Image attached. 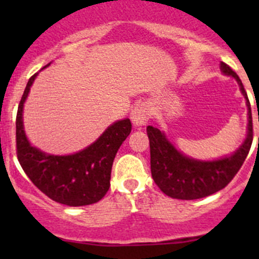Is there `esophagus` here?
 <instances>
[{
    "instance_id": "esophagus-1",
    "label": "esophagus",
    "mask_w": 259,
    "mask_h": 259,
    "mask_svg": "<svg viewBox=\"0 0 259 259\" xmlns=\"http://www.w3.org/2000/svg\"><path fill=\"white\" fill-rule=\"evenodd\" d=\"M130 116H132V122L134 126H143L150 116V109L146 104H139L138 106H135Z\"/></svg>"
}]
</instances>
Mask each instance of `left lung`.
<instances>
[{"instance_id":"left-lung-1","label":"left lung","mask_w":259,"mask_h":259,"mask_svg":"<svg viewBox=\"0 0 259 259\" xmlns=\"http://www.w3.org/2000/svg\"><path fill=\"white\" fill-rule=\"evenodd\" d=\"M221 71L237 80L248 108L247 137L231 155L215 160H198L184 155L160 129L149 125L146 133L150 144L151 177L164 194L170 198L193 200L208 197L223 189L234 178L244 163L253 140L250 104L238 75L227 64L221 62Z\"/></svg>"}]
</instances>
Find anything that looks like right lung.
I'll list each match as a JSON object with an SVG mask.
<instances>
[{"label":"right lung","instance_id":"add662e5","mask_svg":"<svg viewBox=\"0 0 259 259\" xmlns=\"http://www.w3.org/2000/svg\"><path fill=\"white\" fill-rule=\"evenodd\" d=\"M37 75L38 72L30 77L18 105V161L31 182L55 202L69 207L94 204L103 199L110 188L113 161L120 145L132 132V122L129 119L115 121L93 144L77 153L54 155L41 151L30 144L23 129V104Z\"/></svg>","mask_w":259,"mask_h":259}]
</instances>
